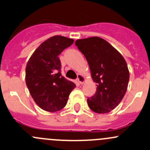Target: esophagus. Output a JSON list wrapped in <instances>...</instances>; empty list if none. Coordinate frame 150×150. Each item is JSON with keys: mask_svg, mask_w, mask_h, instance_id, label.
I'll list each match as a JSON object with an SVG mask.
<instances>
[{"mask_svg": "<svg viewBox=\"0 0 150 150\" xmlns=\"http://www.w3.org/2000/svg\"><path fill=\"white\" fill-rule=\"evenodd\" d=\"M77 80H78V81L79 82L80 84H83V83L85 82V80H86V79H85V77L83 76V75H82L81 74H78Z\"/></svg>", "mask_w": 150, "mask_h": 150, "instance_id": "esophagus-1", "label": "esophagus"}]
</instances>
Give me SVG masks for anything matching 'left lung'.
<instances>
[{"label": "left lung", "mask_w": 150, "mask_h": 150, "mask_svg": "<svg viewBox=\"0 0 150 150\" xmlns=\"http://www.w3.org/2000/svg\"><path fill=\"white\" fill-rule=\"evenodd\" d=\"M75 45L87 59L97 89L88 98L94 112L106 113L114 109L127 92L129 72L125 59L104 39L94 37L78 39Z\"/></svg>", "instance_id": "obj_1"}]
</instances>
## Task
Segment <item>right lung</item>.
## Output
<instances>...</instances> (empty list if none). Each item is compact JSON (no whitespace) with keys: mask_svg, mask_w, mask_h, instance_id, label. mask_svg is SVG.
<instances>
[{"mask_svg":"<svg viewBox=\"0 0 150 150\" xmlns=\"http://www.w3.org/2000/svg\"><path fill=\"white\" fill-rule=\"evenodd\" d=\"M72 39L54 36L35 50L26 67V83L35 103L42 109L55 112L67 104L75 84L61 74L59 56L73 44Z\"/></svg>","mask_w":150,"mask_h":150,"instance_id":"obj_1","label":"right lung"}]
</instances>
